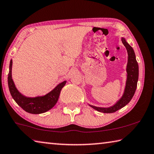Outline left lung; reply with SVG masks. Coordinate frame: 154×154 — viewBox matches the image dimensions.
I'll return each mask as SVG.
<instances>
[{
	"mask_svg": "<svg viewBox=\"0 0 154 154\" xmlns=\"http://www.w3.org/2000/svg\"><path fill=\"white\" fill-rule=\"evenodd\" d=\"M122 42L123 43L128 53V63L127 66V78L124 94L121 99L115 104L109 108H100L89 105L91 108L98 112L103 113H112L119 110L127 105L132 99L137 88L139 77V66L137 62L135 54L132 47L128 44L125 39L122 38Z\"/></svg>",
	"mask_w": 154,
	"mask_h": 154,
	"instance_id": "8db88e82",
	"label": "left lung"
}]
</instances>
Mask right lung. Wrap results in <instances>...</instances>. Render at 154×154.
<instances>
[{
    "instance_id": "obj_1",
    "label": "right lung",
    "mask_w": 154,
    "mask_h": 154,
    "mask_svg": "<svg viewBox=\"0 0 154 154\" xmlns=\"http://www.w3.org/2000/svg\"><path fill=\"white\" fill-rule=\"evenodd\" d=\"M12 63L11 60L9 65V72L8 74V85L11 96L21 108L27 112L31 114H41L48 111L57 104L62 88L66 84V81L58 84L56 88L44 96L29 97L22 95L14 84L12 79Z\"/></svg>"
}]
</instances>
